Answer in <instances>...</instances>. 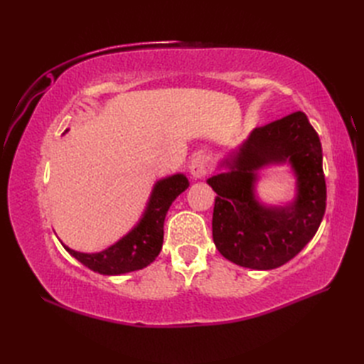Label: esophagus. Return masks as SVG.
<instances>
[{"label": "esophagus", "instance_id": "34e87169", "mask_svg": "<svg viewBox=\"0 0 364 364\" xmlns=\"http://www.w3.org/2000/svg\"><path fill=\"white\" fill-rule=\"evenodd\" d=\"M213 168L211 158L206 155H197L190 162V173L194 179H202Z\"/></svg>", "mask_w": 364, "mask_h": 364}]
</instances>
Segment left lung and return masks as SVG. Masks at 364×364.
Segmentation results:
<instances>
[{
	"label": "left lung",
	"instance_id": "obj_1",
	"mask_svg": "<svg viewBox=\"0 0 364 364\" xmlns=\"http://www.w3.org/2000/svg\"><path fill=\"white\" fill-rule=\"evenodd\" d=\"M322 146L304 112L253 129L220 161L206 183L217 193L213 214L214 245L230 262L272 270L294 258L317 232L325 214L326 185ZM289 163L296 179L295 197L267 205L256 196L259 171Z\"/></svg>",
	"mask_w": 364,
	"mask_h": 364
}]
</instances>
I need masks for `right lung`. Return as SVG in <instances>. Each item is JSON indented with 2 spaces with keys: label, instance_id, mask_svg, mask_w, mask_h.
Instances as JSON below:
<instances>
[{
  "label": "right lung",
  "instance_id": "obj_1",
  "mask_svg": "<svg viewBox=\"0 0 364 364\" xmlns=\"http://www.w3.org/2000/svg\"><path fill=\"white\" fill-rule=\"evenodd\" d=\"M188 186V178L183 173H176L156 181L138 223L102 252H77L65 246L62 241L60 243L71 257L100 274L117 277L144 269L156 259L162 249L164 222L171 203Z\"/></svg>",
  "mask_w": 364,
  "mask_h": 364
}]
</instances>
